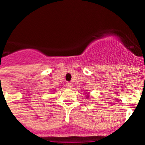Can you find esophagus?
<instances>
[{"label": "esophagus", "instance_id": "obj_1", "mask_svg": "<svg viewBox=\"0 0 145 145\" xmlns=\"http://www.w3.org/2000/svg\"><path fill=\"white\" fill-rule=\"evenodd\" d=\"M66 86H67V88H72V87L73 86V85H72V83H67L66 84Z\"/></svg>", "mask_w": 145, "mask_h": 145}]
</instances>
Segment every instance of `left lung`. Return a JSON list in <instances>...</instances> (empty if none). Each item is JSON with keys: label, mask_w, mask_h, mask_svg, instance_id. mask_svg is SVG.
<instances>
[{"label": "left lung", "mask_w": 145, "mask_h": 145, "mask_svg": "<svg viewBox=\"0 0 145 145\" xmlns=\"http://www.w3.org/2000/svg\"><path fill=\"white\" fill-rule=\"evenodd\" d=\"M87 97H88V96H87Z\"/></svg>", "instance_id": "left-lung-1"}]
</instances>
